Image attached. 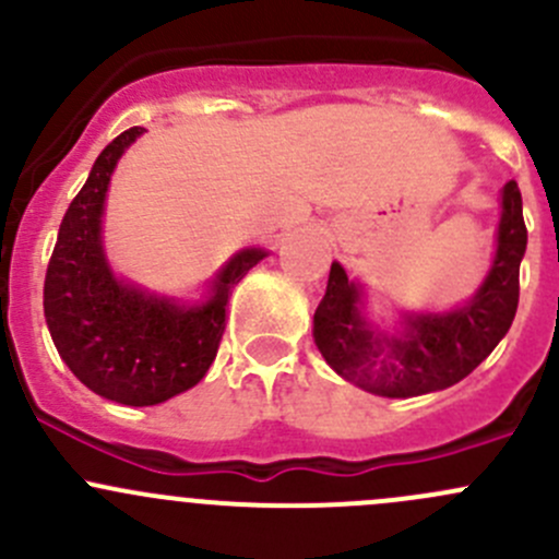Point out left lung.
<instances>
[{
    "label": "left lung",
    "mask_w": 559,
    "mask_h": 559,
    "mask_svg": "<svg viewBox=\"0 0 559 559\" xmlns=\"http://www.w3.org/2000/svg\"><path fill=\"white\" fill-rule=\"evenodd\" d=\"M527 248L516 180L500 191L498 248L476 295L452 311L400 313L394 330L365 311V286L332 262L313 313V341L341 379L379 397H416L454 386L492 354L520 306V264Z\"/></svg>",
    "instance_id": "1"
}]
</instances>
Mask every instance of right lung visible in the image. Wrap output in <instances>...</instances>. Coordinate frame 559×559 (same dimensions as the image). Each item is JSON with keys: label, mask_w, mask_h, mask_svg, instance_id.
<instances>
[{"label": "right lung", "mask_w": 559, "mask_h": 559, "mask_svg": "<svg viewBox=\"0 0 559 559\" xmlns=\"http://www.w3.org/2000/svg\"><path fill=\"white\" fill-rule=\"evenodd\" d=\"M143 132L127 129L97 156L61 218L43 289L45 321L67 368L99 397L138 408L200 384L216 359L235 284L267 257L264 248L235 253L200 302L118 278L103 243L105 197L118 159Z\"/></svg>", "instance_id": "right-lung-1"}]
</instances>
